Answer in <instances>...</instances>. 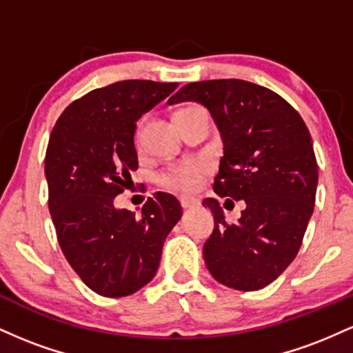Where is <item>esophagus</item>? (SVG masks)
Segmentation results:
<instances>
[{"label":"esophagus","mask_w":353,"mask_h":353,"mask_svg":"<svg viewBox=\"0 0 353 353\" xmlns=\"http://www.w3.org/2000/svg\"><path fill=\"white\" fill-rule=\"evenodd\" d=\"M197 204H199V201L194 199V197H182L181 199L182 209H192V208H196Z\"/></svg>","instance_id":"esophagus-1"}]
</instances>
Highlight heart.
I'll return each instance as SVG.
<instances>
[{"label":"heart","instance_id":"1","mask_svg":"<svg viewBox=\"0 0 353 353\" xmlns=\"http://www.w3.org/2000/svg\"><path fill=\"white\" fill-rule=\"evenodd\" d=\"M189 109L194 108H188L182 109L181 112L189 111ZM202 174V168L196 163H185V164H179L174 165V168L169 169L168 172L163 174V184L168 185V188L176 189V190H192L199 182V177Z\"/></svg>","mask_w":353,"mask_h":353}]
</instances>
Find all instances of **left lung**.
<instances>
[{
	"mask_svg": "<svg viewBox=\"0 0 353 353\" xmlns=\"http://www.w3.org/2000/svg\"><path fill=\"white\" fill-rule=\"evenodd\" d=\"M184 101L208 108L221 132L224 156L214 192L245 204L229 224L217 199L202 202L214 214L205 265L230 289H264L295 259L314 212L319 168L309 129L277 92L249 81L190 83L168 103ZM230 199L225 208H234Z\"/></svg>",
	"mask_w": 353,
	"mask_h": 353,
	"instance_id": "1",
	"label": "left lung"
}]
</instances>
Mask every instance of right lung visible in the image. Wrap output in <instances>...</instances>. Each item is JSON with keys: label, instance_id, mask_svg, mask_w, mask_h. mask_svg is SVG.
I'll return each mask as SVG.
<instances>
[{"label": "right lung", "instance_id": "add662e5", "mask_svg": "<svg viewBox=\"0 0 353 353\" xmlns=\"http://www.w3.org/2000/svg\"><path fill=\"white\" fill-rule=\"evenodd\" d=\"M176 88L117 81L71 103L52 128L44 174L56 236L72 270L104 297H125L152 281L182 216L168 192L149 197L141 217L114 205L137 169L136 123Z\"/></svg>", "mask_w": 353, "mask_h": 353}]
</instances>
